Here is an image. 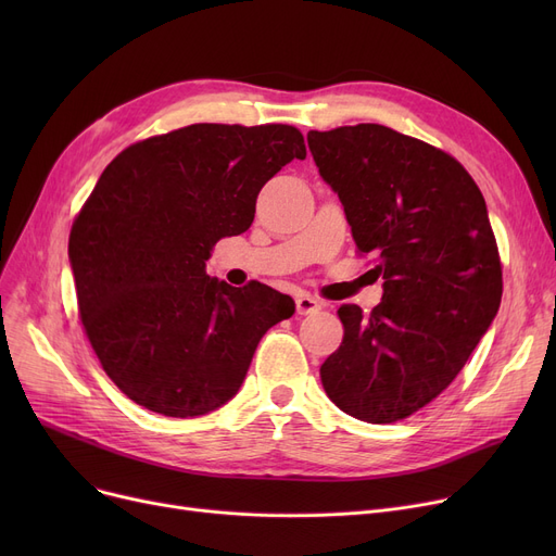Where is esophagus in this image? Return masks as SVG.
Listing matches in <instances>:
<instances>
[{"label": "esophagus", "instance_id": "34e87169", "mask_svg": "<svg viewBox=\"0 0 556 556\" xmlns=\"http://www.w3.org/2000/svg\"><path fill=\"white\" fill-rule=\"evenodd\" d=\"M295 306H298V313H300V315H311V313L323 308V302L311 298V295H302V298H298Z\"/></svg>", "mask_w": 556, "mask_h": 556}]
</instances>
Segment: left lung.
Wrapping results in <instances>:
<instances>
[{
  "label": "left lung",
  "mask_w": 556,
  "mask_h": 556,
  "mask_svg": "<svg viewBox=\"0 0 556 556\" xmlns=\"http://www.w3.org/2000/svg\"><path fill=\"white\" fill-rule=\"evenodd\" d=\"M383 300L344 304L342 344L319 367L329 399L367 424L410 417L440 396L498 313L503 268L486 202L448 153L388 126L308 132Z\"/></svg>",
  "instance_id": "1"
}]
</instances>
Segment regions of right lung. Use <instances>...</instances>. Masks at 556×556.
<instances>
[{"label":"right lung","instance_id":"1","mask_svg":"<svg viewBox=\"0 0 556 556\" xmlns=\"http://www.w3.org/2000/svg\"><path fill=\"white\" fill-rule=\"evenodd\" d=\"M298 128L193 124L128 146L76 216L78 313L112 383L146 410L200 417L243 386L256 344L295 302L210 277L212 248L243 233L256 195L304 160Z\"/></svg>","mask_w":556,"mask_h":556}]
</instances>
